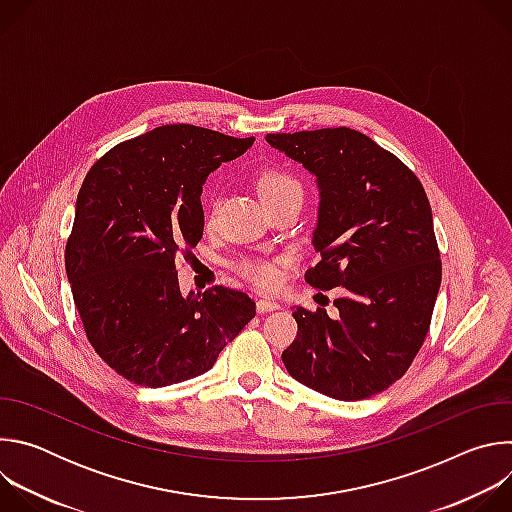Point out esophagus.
Segmentation results:
<instances>
[{
    "instance_id": "1",
    "label": "esophagus",
    "mask_w": 512,
    "mask_h": 512,
    "mask_svg": "<svg viewBox=\"0 0 512 512\" xmlns=\"http://www.w3.org/2000/svg\"><path fill=\"white\" fill-rule=\"evenodd\" d=\"M273 310H279V304H277L275 300H269V298H261V300H257V312H259V314L273 312Z\"/></svg>"
}]
</instances>
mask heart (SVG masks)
I'll return each instance as SVG.
<instances>
[{"mask_svg":"<svg viewBox=\"0 0 512 512\" xmlns=\"http://www.w3.org/2000/svg\"><path fill=\"white\" fill-rule=\"evenodd\" d=\"M257 190L261 200H269L289 192H302V186L287 172L267 168L257 176ZM239 271L259 287H273L279 281V267L267 259H245L239 263Z\"/></svg>","mask_w":512,"mask_h":512,"instance_id":"1","label":"heart"}]
</instances>
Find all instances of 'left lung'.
I'll list each match as a JSON object with an SVG mask.
<instances>
[{"mask_svg":"<svg viewBox=\"0 0 512 512\" xmlns=\"http://www.w3.org/2000/svg\"><path fill=\"white\" fill-rule=\"evenodd\" d=\"M267 143L316 176L314 247L306 271L340 287L338 314L294 308L298 336L281 360L302 385L340 401L399 381L419 352L442 283L433 216L419 178L371 137L348 127L269 133Z\"/></svg>","mask_w":512,"mask_h":512,"instance_id":"1","label":"left lung"}]
</instances>
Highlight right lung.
Returning <instances> with one entry per match:
<instances>
[{"instance_id": "obj_1", "label": "right lung", "mask_w": 512, "mask_h": 512, "mask_svg": "<svg viewBox=\"0 0 512 512\" xmlns=\"http://www.w3.org/2000/svg\"><path fill=\"white\" fill-rule=\"evenodd\" d=\"M255 137L162 125L127 139L89 170L64 265L95 352L127 381L194 379L253 320L255 302L216 285L182 296L176 255L202 239V184Z\"/></svg>"}]
</instances>
